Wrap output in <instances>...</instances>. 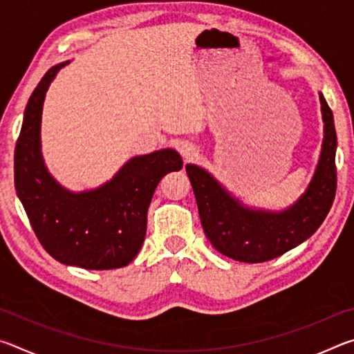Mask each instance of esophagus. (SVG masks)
I'll use <instances>...</instances> for the list:
<instances>
[{"mask_svg": "<svg viewBox=\"0 0 354 354\" xmlns=\"http://www.w3.org/2000/svg\"><path fill=\"white\" fill-rule=\"evenodd\" d=\"M178 151H179V154L183 156V159H185V160L195 159L196 156H198V149H196L195 145H192V143H189V142L179 143Z\"/></svg>", "mask_w": 354, "mask_h": 354, "instance_id": "obj_1", "label": "esophagus"}]
</instances>
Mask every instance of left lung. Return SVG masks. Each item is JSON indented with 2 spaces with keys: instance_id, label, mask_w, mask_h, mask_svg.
<instances>
[{
  "instance_id": "left-lung-1",
  "label": "left lung",
  "mask_w": 354,
  "mask_h": 354,
  "mask_svg": "<svg viewBox=\"0 0 354 354\" xmlns=\"http://www.w3.org/2000/svg\"><path fill=\"white\" fill-rule=\"evenodd\" d=\"M319 97L323 118L319 162L304 194L283 211L243 205L203 167L185 165L203 230L218 253L250 263L270 261L308 241L326 218L337 185V136L333 112L323 95Z\"/></svg>"
}]
</instances>
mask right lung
I'll use <instances>...</instances> for the list:
<instances>
[{"mask_svg": "<svg viewBox=\"0 0 354 354\" xmlns=\"http://www.w3.org/2000/svg\"><path fill=\"white\" fill-rule=\"evenodd\" d=\"M41 77L29 98L15 145V190L39 242L56 261L86 270L128 266L142 248L153 194L167 173L183 169L171 148L131 158L97 189L71 192L48 171L40 143L45 95L57 71Z\"/></svg>", "mask_w": 354, "mask_h": 354, "instance_id": "right-lung-1", "label": "right lung"}]
</instances>
